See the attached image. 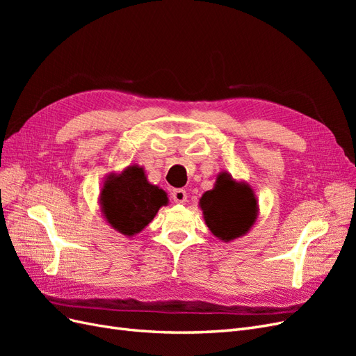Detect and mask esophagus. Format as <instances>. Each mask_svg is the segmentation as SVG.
<instances>
[{"label": "esophagus", "mask_w": 356, "mask_h": 356, "mask_svg": "<svg viewBox=\"0 0 356 356\" xmlns=\"http://www.w3.org/2000/svg\"><path fill=\"white\" fill-rule=\"evenodd\" d=\"M172 199H174L175 203H184L187 200V191L182 188H177L172 191Z\"/></svg>", "instance_id": "esophagus-1"}]
</instances>
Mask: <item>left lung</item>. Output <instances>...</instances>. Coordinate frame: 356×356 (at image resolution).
Returning <instances> with one entry per match:
<instances>
[{
    "label": "left lung",
    "mask_w": 356,
    "mask_h": 356,
    "mask_svg": "<svg viewBox=\"0 0 356 356\" xmlns=\"http://www.w3.org/2000/svg\"><path fill=\"white\" fill-rule=\"evenodd\" d=\"M204 224L222 242L239 239L252 229L258 217V200L252 187L220 172L213 188L199 199Z\"/></svg>",
    "instance_id": "left-lung-1"
}]
</instances>
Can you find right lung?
Returning a JSON list of instances; mask_svg holds the SVG:
<instances>
[{
	"label": "right lung",
	"mask_w": 356,
	"mask_h": 356,
	"mask_svg": "<svg viewBox=\"0 0 356 356\" xmlns=\"http://www.w3.org/2000/svg\"><path fill=\"white\" fill-rule=\"evenodd\" d=\"M168 203L166 191L148 182L144 168L138 165L106 175L99 193L105 221L126 238L141 233Z\"/></svg>",
	"instance_id": "right-lung-1"
}]
</instances>
